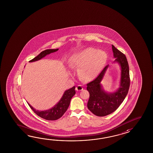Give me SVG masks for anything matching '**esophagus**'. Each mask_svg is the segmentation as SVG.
<instances>
[{
	"label": "esophagus",
	"mask_w": 153,
	"mask_h": 153,
	"mask_svg": "<svg viewBox=\"0 0 153 153\" xmlns=\"http://www.w3.org/2000/svg\"><path fill=\"white\" fill-rule=\"evenodd\" d=\"M82 90H83V88L82 87V86H81V85H78V86H76V91H81Z\"/></svg>",
	"instance_id": "obj_1"
}]
</instances>
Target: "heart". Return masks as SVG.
I'll list each match as a JSON object with an SVG mask.
<instances>
[{"instance_id":"obj_1","label":"heart","mask_w":153,"mask_h":153,"mask_svg":"<svg viewBox=\"0 0 153 153\" xmlns=\"http://www.w3.org/2000/svg\"><path fill=\"white\" fill-rule=\"evenodd\" d=\"M108 56L103 51L88 48L72 56L73 64L79 69L81 79L92 80L97 77L107 61Z\"/></svg>"}]
</instances>
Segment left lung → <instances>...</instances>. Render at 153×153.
Here are the masks:
<instances>
[{
  "label": "left lung",
  "mask_w": 153,
  "mask_h": 153,
  "mask_svg": "<svg viewBox=\"0 0 153 153\" xmlns=\"http://www.w3.org/2000/svg\"><path fill=\"white\" fill-rule=\"evenodd\" d=\"M113 56L120 67V87L113 92L105 91L101 81L104 78L109 65H106L94 80L87 84V90L90 98L88 101V109L98 117H104L116 111L126 97L130 87L129 67L127 59L124 53L112 45Z\"/></svg>",
  "instance_id": "1"
}]
</instances>
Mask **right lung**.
Returning a JSON list of instances; mask_svg holds the SVG:
<instances>
[{
    "mask_svg": "<svg viewBox=\"0 0 153 153\" xmlns=\"http://www.w3.org/2000/svg\"><path fill=\"white\" fill-rule=\"evenodd\" d=\"M59 49L45 50L40 52L38 55L36 56V57H34L32 60L29 61V62H36L39 61L43 57H45L46 56L53 52H56ZM75 86H73V88L65 90L59 102L53 107L48 110L44 111L36 110L28 102L27 103L33 111L40 117L47 120H56L62 117L63 115L65 114V113L67 110L72 98L75 94Z\"/></svg>",
    "mask_w": 153,
    "mask_h": 153,
    "instance_id": "right-lung-1",
    "label": "right lung"
}]
</instances>
